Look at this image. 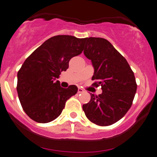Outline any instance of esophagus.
<instances>
[{"mask_svg":"<svg viewBox=\"0 0 157 157\" xmlns=\"http://www.w3.org/2000/svg\"><path fill=\"white\" fill-rule=\"evenodd\" d=\"M84 91H85V90H83V89L79 88H78V90H77V92H78V93H82L84 92Z\"/></svg>","mask_w":157,"mask_h":157,"instance_id":"34e87169","label":"esophagus"}]
</instances>
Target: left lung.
Listing matches in <instances>:
<instances>
[{
  "mask_svg": "<svg viewBox=\"0 0 157 157\" xmlns=\"http://www.w3.org/2000/svg\"><path fill=\"white\" fill-rule=\"evenodd\" d=\"M84 54L94 68L93 85L102 93L90 94L82 109L90 122L100 126L117 122L132 106L137 90L134 73L128 61L110 42L101 37H86Z\"/></svg>",
  "mask_w": 157,
  "mask_h": 157,
  "instance_id": "obj_1",
  "label": "left lung"
}]
</instances>
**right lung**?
<instances>
[{"label": "right lung", "mask_w": 157, "mask_h": 157, "mask_svg": "<svg viewBox=\"0 0 157 157\" xmlns=\"http://www.w3.org/2000/svg\"><path fill=\"white\" fill-rule=\"evenodd\" d=\"M84 40L56 35L45 41L25 61L17 73V90L24 111L33 120L39 123L54 120L67 101L77 93L76 85L64 88L56 79L68 69L69 60L82 53Z\"/></svg>", "instance_id": "1"}]
</instances>
